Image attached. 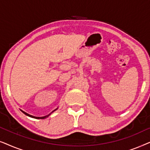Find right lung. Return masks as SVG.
Returning <instances> with one entry per match:
<instances>
[{"label":"right lung","mask_w":150,"mask_h":150,"mask_svg":"<svg viewBox=\"0 0 150 150\" xmlns=\"http://www.w3.org/2000/svg\"><path fill=\"white\" fill-rule=\"evenodd\" d=\"M57 109V108H56V109H55V110H53V111H52V112H54V111H55V110H56ZM21 110V111H22V112H23V113H24V114H25V115H27V116H28V117H32V118H35V119H42V120H43V119H45V118L48 117L49 115H50L51 113H52V112H50V114H49V115H46V116H44V117H35V116L30 115H29V114H28V113H26V112H24V111H23V110Z\"/></svg>","instance_id":"obj_1"}]
</instances>
